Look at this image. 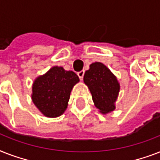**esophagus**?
<instances>
[{"label": "esophagus", "instance_id": "esophagus-1", "mask_svg": "<svg viewBox=\"0 0 160 160\" xmlns=\"http://www.w3.org/2000/svg\"><path fill=\"white\" fill-rule=\"evenodd\" d=\"M78 76L80 78V80H83V77H84V75H85V70H80L79 72L77 73Z\"/></svg>", "mask_w": 160, "mask_h": 160}]
</instances>
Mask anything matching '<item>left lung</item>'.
<instances>
[{"label":"left lung","instance_id":"obj_1","mask_svg":"<svg viewBox=\"0 0 160 160\" xmlns=\"http://www.w3.org/2000/svg\"><path fill=\"white\" fill-rule=\"evenodd\" d=\"M84 82L88 85L96 108L103 114L114 110L119 85L110 70L100 62L92 63L85 71Z\"/></svg>","mask_w":160,"mask_h":160}]
</instances>
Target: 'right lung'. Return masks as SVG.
Returning <instances> with one entry per match:
<instances>
[{
    "label": "right lung",
    "instance_id": "obj_1",
    "mask_svg": "<svg viewBox=\"0 0 160 160\" xmlns=\"http://www.w3.org/2000/svg\"><path fill=\"white\" fill-rule=\"evenodd\" d=\"M79 80L75 72L54 66L35 80L32 87L34 104L46 116H60L67 108L70 91Z\"/></svg>",
    "mask_w": 160,
    "mask_h": 160
}]
</instances>
